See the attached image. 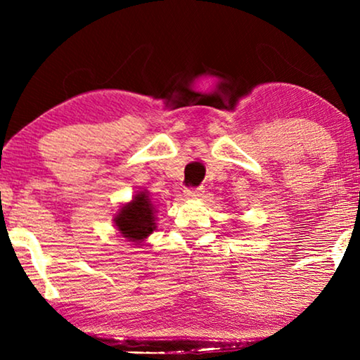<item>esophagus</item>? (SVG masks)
<instances>
[{"instance_id": "esophagus-1", "label": "esophagus", "mask_w": 360, "mask_h": 360, "mask_svg": "<svg viewBox=\"0 0 360 360\" xmlns=\"http://www.w3.org/2000/svg\"><path fill=\"white\" fill-rule=\"evenodd\" d=\"M201 190L200 186H188V188H185V196H188V198H198L201 196Z\"/></svg>"}]
</instances>
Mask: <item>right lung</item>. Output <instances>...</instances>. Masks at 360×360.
<instances>
[{"label":"right lung","mask_w":360,"mask_h":360,"mask_svg":"<svg viewBox=\"0 0 360 360\" xmlns=\"http://www.w3.org/2000/svg\"><path fill=\"white\" fill-rule=\"evenodd\" d=\"M155 208L146 193L134 196L129 205L122 206L116 216L117 231L129 240H142L155 229Z\"/></svg>","instance_id":"right-lung-1"}]
</instances>
